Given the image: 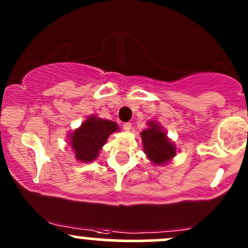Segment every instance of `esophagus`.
Wrapping results in <instances>:
<instances>
[{
    "instance_id": "34e87169",
    "label": "esophagus",
    "mask_w": 248,
    "mask_h": 248,
    "mask_svg": "<svg viewBox=\"0 0 248 248\" xmlns=\"http://www.w3.org/2000/svg\"><path fill=\"white\" fill-rule=\"evenodd\" d=\"M124 129L126 132H129L132 129V124L131 122H126V124H124Z\"/></svg>"
}]
</instances>
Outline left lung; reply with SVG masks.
Instances as JSON below:
<instances>
[{"label": "left lung", "instance_id": "8db88e82", "mask_svg": "<svg viewBox=\"0 0 248 248\" xmlns=\"http://www.w3.org/2000/svg\"><path fill=\"white\" fill-rule=\"evenodd\" d=\"M150 128L141 132L145 154L155 164H164L175 156L174 145L167 138L166 133L155 122H149Z\"/></svg>", "mask_w": 248, "mask_h": 248}]
</instances>
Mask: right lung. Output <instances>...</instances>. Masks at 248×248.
<instances>
[{
	"mask_svg": "<svg viewBox=\"0 0 248 248\" xmlns=\"http://www.w3.org/2000/svg\"><path fill=\"white\" fill-rule=\"evenodd\" d=\"M119 127L115 122L96 116L89 117L71 137V144L77 159L91 162L97 158L99 150L106 144L107 139Z\"/></svg>",
	"mask_w": 248,
	"mask_h": 248,
	"instance_id": "add662e5",
	"label": "right lung"
}]
</instances>
